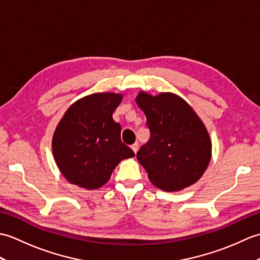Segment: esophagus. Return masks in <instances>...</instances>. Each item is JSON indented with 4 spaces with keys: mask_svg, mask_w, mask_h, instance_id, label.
Returning <instances> with one entry per match:
<instances>
[{
    "mask_svg": "<svg viewBox=\"0 0 260 260\" xmlns=\"http://www.w3.org/2000/svg\"><path fill=\"white\" fill-rule=\"evenodd\" d=\"M131 147H132V150H133L136 153L137 151H139V143H134V144L132 145Z\"/></svg>",
    "mask_w": 260,
    "mask_h": 260,
    "instance_id": "esophagus-1",
    "label": "esophagus"
}]
</instances>
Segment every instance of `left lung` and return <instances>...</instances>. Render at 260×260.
Masks as SVG:
<instances>
[{
  "label": "left lung",
  "instance_id": "obj_1",
  "mask_svg": "<svg viewBox=\"0 0 260 260\" xmlns=\"http://www.w3.org/2000/svg\"><path fill=\"white\" fill-rule=\"evenodd\" d=\"M136 103L146 116L150 140L136 156L152 183L179 191L201 178L211 157L206 126L183 99L170 92H140Z\"/></svg>",
  "mask_w": 260,
  "mask_h": 260
}]
</instances>
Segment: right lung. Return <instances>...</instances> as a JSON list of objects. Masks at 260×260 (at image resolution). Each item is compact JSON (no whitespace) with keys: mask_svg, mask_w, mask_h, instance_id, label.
<instances>
[{"mask_svg":"<svg viewBox=\"0 0 260 260\" xmlns=\"http://www.w3.org/2000/svg\"><path fill=\"white\" fill-rule=\"evenodd\" d=\"M121 95L98 92L71 105L52 139L54 159L70 183L98 189L124 158L135 155L120 140L121 127L113 119Z\"/></svg>","mask_w":260,"mask_h":260,"instance_id":"1","label":"right lung"}]
</instances>
